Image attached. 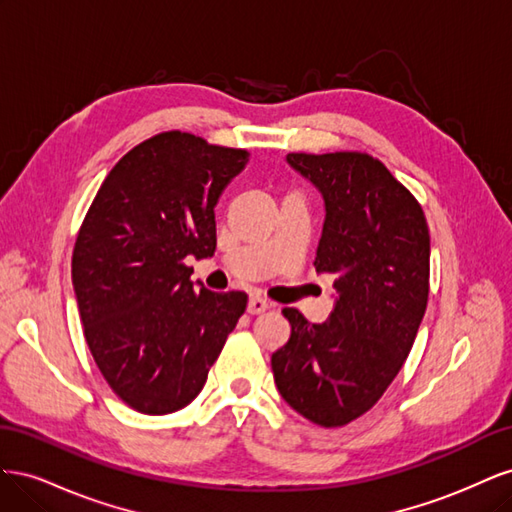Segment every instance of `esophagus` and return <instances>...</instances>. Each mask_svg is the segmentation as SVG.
Here are the masks:
<instances>
[{
  "instance_id": "esophagus-1",
  "label": "esophagus",
  "mask_w": 512,
  "mask_h": 512,
  "mask_svg": "<svg viewBox=\"0 0 512 512\" xmlns=\"http://www.w3.org/2000/svg\"><path fill=\"white\" fill-rule=\"evenodd\" d=\"M269 307H271V303H269L267 299H262V297H252L250 301H247V314L256 316V314L267 312Z\"/></svg>"
}]
</instances>
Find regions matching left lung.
Here are the masks:
<instances>
[{
  "label": "left lung",
  "instance_id": "left-lung-1",
  "mask_svg": "<svg viewBox=\"0 0 512 512\" xmlns=\"http://www.w3.org/2000/svg\"><path fill=\"white\" fill-rule=\"evenodd\" d=\"M324 200L314 267L335 277L329 318L282 309L290 339L273 352L277 391L307 421L342 427L399 374L429 297V228L416 198L367 153H288Z\"/></svg>",
  "mask_w": 512,
  "mask_h": 512
}]
</instances>
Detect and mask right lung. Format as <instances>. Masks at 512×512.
<instances>
[{
    "label": "right lung",
    "mask_w": 512,
    "mask_h": 512,
    "mask_svg": "<svg viewBox=\"0 0 512 512\" xmlns=\"http://www.w3.org/2000/svg\"><path fill=\"white\" fill-rule=\"evenodd\" d=\"M250 153L162 132L106 175L79 230L72 284L91 356L143 414H170L203 391L245 312V292L192 282L185 258L215 252V205Z\"/></svg>",
    "instance_id": "1"
}]
</instances>
